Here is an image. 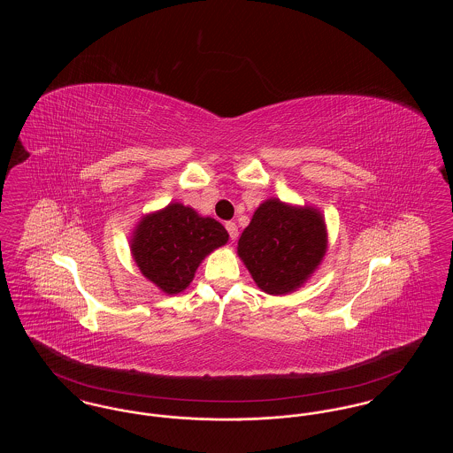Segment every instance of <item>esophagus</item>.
<instances>
[{
    "instance_id": "34e87169",
    "label": "esophagus",
    "mask_w": 453,
    "mask_h": 453,
    "mask_svg": "<svg viewBox=\"0 0 453 453\" xmlns=\"http://www.w3.org/2000/svg\"><path fill=\"white\" fill-rule=\"evenodd\" d=\"M226 229H227V233H229V237L234 241L237 237V226L236 222H233V220H229V222H226Z\"/></svg>"
}]
</instances>
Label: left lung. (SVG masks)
<instances>
[{
	"label": "left lung",
	"mask_w": 453,
	"mask_h": 453,
	"mask_svg": "<svg viewBox=\"0 0 453 453\" xmlns=\"http://www.w3.org/2000/svg\"><path fill=\"white\" fill-rule=\"evenodd\" d=\"M327 250L323 214L279 198L265 200L237 241V255L259 288L270 296L297 290L321 265Z\"/></svg>",
	"instance_id": "8db88e82"
}]
</instances>
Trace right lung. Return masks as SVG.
I'll return each instance as SVG.
<instances>
[{
    "instance_id": "add662e5",
    "label": "right lung",
    "mask_w": 453,
    "mask_h": 453,
    "mask_svg": "<svg viewBox=\"0 0 453 453\" xmlns=\"http://www.w3.org/2000/svg\"><path fill=\"white\" fill-rule=\"evenodd\" d=\"M227 239L216 219L198 216L192 207L174 202L141 219L132 233L130 251L141 273L173 296L190 285L202 259Z\"/></svg>"
}]
</instances>
